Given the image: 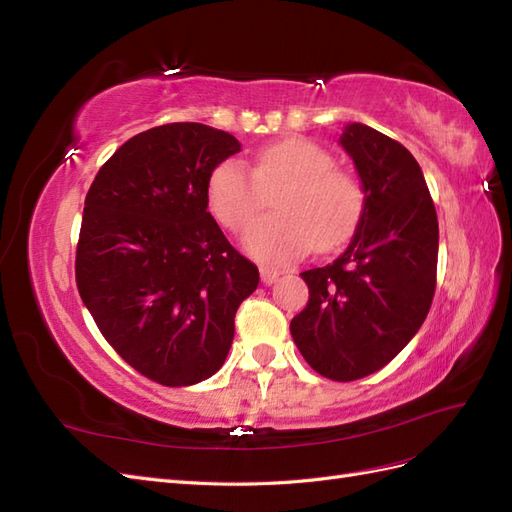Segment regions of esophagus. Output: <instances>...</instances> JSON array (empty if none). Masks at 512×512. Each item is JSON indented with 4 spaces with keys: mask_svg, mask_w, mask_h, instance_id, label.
<instances>
[{
    "mask_svg": "<svg viewBox=\"0 0 512 512\" xmlns=\"http://www.w3.org/2000/svg\"><path fill=\"white\" fill-rule=\"evenodd\" d=\"M277 277H280V269H275V267H269V265H262L260 267V280H262V284H273Z\"/></svg>",
    "mask_w": 512,
    "mask_h": 512,
    "instance_id": "1",
    "label": "esophagus"
}]
</instances>
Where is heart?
Masks as SVG:
<instances>
[{
	"mask_svg": "<svg viewBox=\"0 0 512 512\" xmlns=\"http://www.w3.org/2000/svg\"><path fill=\"white\" fill-rule=\"evenodd\" d=\"M275 188H282L277 215L245 232L247 252L258 260L286 265L312 247L331 252L361 226L367 198L359 177L335 166L329 149L299 136L260 147L252 173L239 160L220 162L207 177L205 198L215 220L241 232L260 211L262 192Z\"/></svg>",
	"mask_w": 512,
	"mask_h": 512,
	"instance_id": "obj_1",
	"label": "heart"
}]
</instances>
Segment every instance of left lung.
<instances>
[{"instance_id": "left-lung-1", "label": "left lung", "mask_w": 512, "mask_h": 512, "mask_svg": "<svg viewBox=\"0 0 512 512\" xmlns=\"http://www.w3.org/2000/svg\"><path fill=\"white\" fill-rule=\"evenodd\" d=\"M339 143L365 190V213L348 250L303 271L294 344L320 376L352 382L374 374L421 329L436 292L438 215L412 153L386 134L350 123Z\"/></svg>"}]
</instances>
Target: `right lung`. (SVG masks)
<instances>
[{"label": "right lung", "instance_id": "obj_1", "mask_svg": "<svg viewBox=\"0 0 512 512\" xmlns=\"http://www.w3.org/2000/svg\"><path fill=\"white\" fill-rule=\"evenodd\" d=\"M239 149L203 123H166L123 143L85 196L76 288L121 359L164 386L224 365L260 282L207 211L209 173Z\"/></svg>", "mask_w": 512, "mask_h": 512}]
</instances>
